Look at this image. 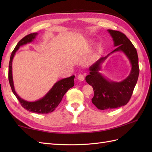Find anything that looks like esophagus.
Masks as SVG:
<instances>
[{
    "instance_id": "1",
    "label": "esophagus",
    "mask_w": 152,
    "mask_h": 152,
    "mask_svg": "<svg viewBox=\"0 0 152 152\" xmlns=\"http://www.w3.org/2000/svg\"><path fill=\"white\" fill-rule=\"evenodd\" d=\"M78 79L80 80V81H83L85 79V77L84 76L82 75V74H79L78 76Z\"/></svg>"
}]
</instances>
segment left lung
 Returning <instances> with one entry per match:
<instances>
[{
	"mask_svg": "<svg viewBox=\"0 0 152 152\" xmlns=\"http://www.w3.org/2000/svg\"><path fill=\"white\" fill-rule=\"evenodd\" d=\"M113 38L115 49L104 57H101L89 68V74L86 77L88 83L91 86L94 96L93 104L99 110L116 108L127 104L137 84L139 66L136 48L125 34L118 31L108 29ZM116 51H122L132 64L130 75L121 82H113L105 78L99 71L101 64L110 54Z\"/></svg>",
	"mask_w": 152,
	"mask_h": 152,
	"instance_id": "left-lung-1",
	"label": "left lung"
}]
</instances>
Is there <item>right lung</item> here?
Listing matches in <instances>:
<instances>
[{
  "instance_id": "1",
  "label": "right lung",
  "mask_w": 152,
  "mask_h": 152,
  "mask_svg": "<svg viewBox=\"0 0 152 152\" xmlns=\"http://www.w3.org/2000/svg\"><path fill=\"white\" fill-rule=\"evenodd\" d=\"M38 35L37 33H31L25 36L24 38L19 42L16 45L14 50H13L10 56L9 63V69H8V80L9 83L12 88V91L14 93L15 96L17 97L19 102L21 103V106L27 110L37 113V114H48L53 112L57 106L59 105L62 100L64 95L70 88H72L74 86V77L75 76H72L69 78H64L57 82L51 89L48 91L46 95L42 98L38 100L37 101L29 102L21 99L17 93L15 91L14 82H13L12 76V61L15 54L19 48L21 46L33 42L36 37Z\"/></svg>"
}]
</instances>
